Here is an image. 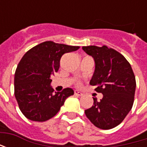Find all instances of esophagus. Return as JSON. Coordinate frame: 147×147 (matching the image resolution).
Returning <instances> with one entry per match:
<instances>
[{
    "mask_svg": "<svg viewBox=\"0 0 147 147\" xmlns=\"http://www.w3.org/2000/svg\"><path fill=\"white\" fill-rule=\"evenodd\" d=\"M75 94L77 96H82L83 95V93L81 92V91H80V90H75Z\"/></svg>",
    "mask_w": 147,
    "mask_h": 147,
    "instance_id": "1",
    "label": "esophagus"
}]
</instances>
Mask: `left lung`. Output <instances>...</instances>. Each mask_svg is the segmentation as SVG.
<instances>
[{
  "mask_svg": "<svg viewBox=\"0 0 147 147\" xmlns=\"http://www.w3.org/2000/svg\"><path fill=\"white\" fill-rule=\"evenodd\" d=\"M82 49L92 57L95 64L90 84L96 86V91L103 94L100 102L94 98V105L85 110V114L97 127L113 128L132 108L136 87L132 68L123 55L105 45Z\"/></svg>",
  "mask_w": 147,
  "mask_h": 147,
  "instance_id": "1",
  "label": "left lung"
}]
</instances>
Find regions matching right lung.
<instances>
[{"mask_svg": "<svg viewBox=\"0 0 147 147\" xmlns=\"http://www.w3.org/2000/svg\"><path fill=\"white\" fill-rule=\"evenodd\" d=\"M79 48L49 41L30 49L22 57L15 73V96L27 119L38 122L49 120L73 95L71 88L53 92L51 76L59 70L61 57Z\"/></svg>", "mask_w": 147, "mask_h": 147, "instance_id": "right-lung-1", "label": "right lung"}]
</instances>
